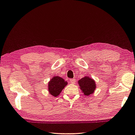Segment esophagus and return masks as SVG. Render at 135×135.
<instances>
[{"instance_id": "1", "label": "esophagus", "mask_w": 135, "mask_h": 135, "mask_svg": "<svg viewBox=\"0 0 135 135\" xmlns=\"http://www.w3.org/2000/svg\"><path fill=\"white\" fill-rule=\"evenodd\" d=\"M70 83H71V84H75V83H76V80H75L74 79H70Z\"/></svg>"}]
</instances>
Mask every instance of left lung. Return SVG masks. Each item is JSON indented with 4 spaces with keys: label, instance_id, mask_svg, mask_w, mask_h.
Wrapping results in <instances>:
<instances>
[{
    "label": "left lung",
    "instance_id": "left-lung-1",
    "mask_svg": "<svg viewBox=\"0 0 135 135\" xmlns=\"http://www.w3.org/2000/svg\"><path fill=\"white\" fill-rule=\"evenodd\" d=\"M80 88L85 96L92 95L97 88L95 81L88 76H85L78 81Z\"/></svg>",
    "mask_w": 135,
    "mask_h": 135
}]
</instances>
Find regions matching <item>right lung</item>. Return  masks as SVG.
<instances>
[{
    "instance_id": "1",
    "label": "right lung",
    "mask_w": 135,
    "mask_h": 135,
    "mask_svg": "<svg viewBox=\"0 0 135 135\" xmlns=\"http://www.w3.org/2000/svg\"><path fill=\"white\" fill-rule=\"evenodd\" d=\"M67 81H65L62 77L54 76L50 80L48 83V90L49 94L55 97H57L62 92L63 89L67 85Z\"/></svg>"
}]
</instances>
